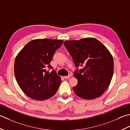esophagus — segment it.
<instances>
[{"mask_svg":"<svg viewBox=\"0 0 130 130\" xmlns=\"http://www.w3.org/2000/svg\"><path fill=\"white\" fill-rule=\"evenodd\" d=\"M71 76H72L71 75H69L68 76H64V78L65 79H68V78H70Z\"/></svg>","mask_w":130,"mask_h":130,"instance_id":"obj_1","label":"esophagus"}]
</instances>
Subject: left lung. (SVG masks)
Instances as JSON below:
<instances>
[{
    "mask_svg": "<svg viewBox=\"0 0 130 130\" xmlns=\"http://www.w3.org/2000/svg\"><path fill=\"white\" fill-rule=\"evenodd\" d=\"M64 45L76 67L84 66L74 73L78 81L73 87L75 93L87 100L101 96L109 87L113 75L114 62L110 52L94 38L66 41Z\"/></svg>",
    "mask_w": 130,
    "mask_h": 130,
    "instance_id": "left-lung-1",
    "label": "left lung"
}]
</instances>
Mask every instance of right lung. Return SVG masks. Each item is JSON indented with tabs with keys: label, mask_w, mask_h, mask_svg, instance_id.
Here are the masks:
<instances>
[{
	"label": "right lung",
	"mask_w": 130,
	"mask_h": 130,
	"mask_svg": "<svg viewBox=\"0 0 130 130\" xmlns=\"http://www.w3.org/2000/svg\"><path fill=\"white\" fill-rule=\"evenodd\" d=\"M63 40L38 39L28 42L15 57L14 71L17 84L24 93L39 101L49 99L56 93L61 78L50 65L55 51Z\"/></svg>",
	"instance_id": "right-lung-1"
}]
</instances>
